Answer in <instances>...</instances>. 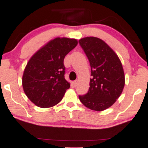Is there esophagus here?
I'll return each instance as SVG.
<instances>
[{
  "mask_svg": "<svg viewBox=\"0 0 148 148\" xmlns=\"http://www.w3.org/2000/svg\"><path fill=\"white\" fill-rule=\"evenodd\" d=\"M77 82H78V81H77V80L74 81V82H72V83H73V85H74V86H77Z\"/></svg>",
  "mask_w": 148,
  "mask_h": 148,
  "instance_id": "esophagus-1",
  "label": "esophagus"
}]
</instances>
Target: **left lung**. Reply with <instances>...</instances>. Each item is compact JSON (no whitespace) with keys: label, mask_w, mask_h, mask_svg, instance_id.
I'll return each instance as SVG.
<instances>
[{"label":"left lung","mask_w":148,"mask_h":148,"mask_svg":"<svg viewBox=\"0 0 148 148\" xmlns=\"http://www.w3.org/2000/svg\"><path fill=\"white\" fill-rule=\"evenodd\" d=\"M91 66L88 91L79 95L81 102L91 110L101 111L119 99L125 85L122 64L117 54L105 42L94 37L79 41Z\"/></svg>","instance_id":"obj_1"}]
</instances>
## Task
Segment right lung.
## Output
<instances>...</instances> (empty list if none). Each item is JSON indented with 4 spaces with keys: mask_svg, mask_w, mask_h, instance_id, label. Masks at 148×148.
I'll return each mask as SVG.
<instances>
[{
    "mask_svg": "<svg viewBox=\"0 0 148 148\" xmlns=\"http://www.w3.org/2000/svg\"><path fill=\"white\" fill-rule=\"evenodd\" d=\"M77 40L57 38L51 40L32 56L23 76V90L37 106L49 108L62 101L70 87L64 78V60L77 45Z\"/></svg>",
    "mask_w": 148,
    "mask_h": 148,
    "instance_id": "right-lung-1",
    "label": "right lung"
}]
</instances>
